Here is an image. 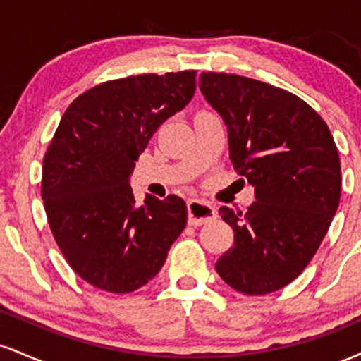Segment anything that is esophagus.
Instances as JSON below:
<instances>
[{"instance_id": "esophagus-1", "label": "esophagus", "mask_w": 361, "mask_h": 361, "mask_svg": "<svg viewBox=\"0 0 361 361\" xmlns=\"http://www.w3.org/2000/svg\"><path fill=\"white\" fill-rule=\"evenodd\" d=\"M217 217V210L212 205L202 200L188 202V224L190 226H202Z\"/></svg>"}]
</instances>
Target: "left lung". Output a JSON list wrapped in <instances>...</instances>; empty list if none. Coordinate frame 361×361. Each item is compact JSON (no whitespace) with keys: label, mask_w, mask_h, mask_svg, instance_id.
<instances>
[{"label":"left lung","mask_w":361,"mask_h":361,"mask_svg":"<svg viewBox=\"0 0 361 361\" xmlns=\"http://www.w3.org/2000/svg\"><path fill=\"white\" fill-rule=\"evenodd\" d=\"M198 86L226 122L233 166L256 198L246 214L219 209L234 246L215 270L246 295L276 292L305 270L336 214L338 147L321 115L287 90L212 71Z\"/></svg>","instance_id":"8db88e82"}]
</instances>
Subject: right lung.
I'll list each match as a JSON object with an SVG mask.
<instances>
[{
  "instance_id": "1",
  "label": "right lung",
  "mask_w": 361,
  "mask_h": 361,
  "mask_svg": "<svg viewBox=\"0 0 361 361\" xmlns=\"http://www.w3.org/2000/svg\"><path fill=\"white\" fill-rule=\"evenodd\" d=\"M195 76L190 69L102 82L62 115L44 156V209L69 267L93 287H144L185 229L180 197L147 195L135 205L128 180L161 123L192 100Z\"/></svg>"
}]
</instances>
